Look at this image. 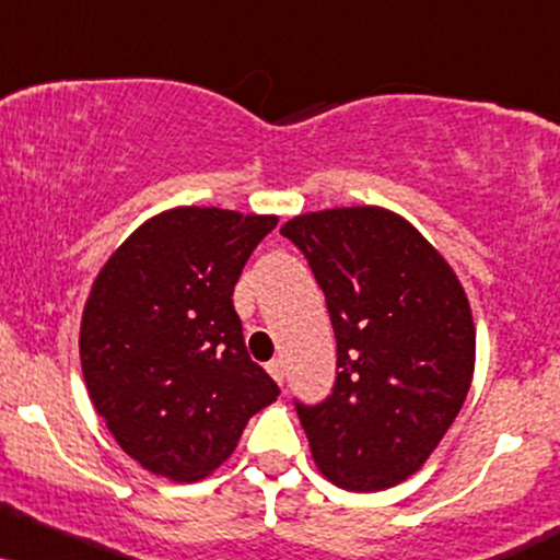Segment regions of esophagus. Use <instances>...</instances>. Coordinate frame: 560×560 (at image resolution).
<instances>
[{"mask_svg":"<svg viewBox=\"0 0 560 560\" xmlns=\"http://www.w3.org/2000/svg\"><path fill=\"white\" fill-rule=\"evenodd\" d=\"M266 368H268V373H271V378L281 386V383H284V362L271 360Z\"/></svg>","mask_w":560,"mask_h":560,"instance_id":"obj_1","label":"esophagus"}]
</instances>
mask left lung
<instances>
[{"label":"left lung","instance_id":"8db88e82","mask_svg":"<svg viewBox=\"0 0 560 560\" xmlns=\"http://www.w3.org/2000/svg\"><path fill=\"white\" fill-rule=\"evenodd\" d=\"M326 294L336 383L298 407L334 485L386 490L433 454L467 399L475 323L464 287L417 229L378 206L294 215L281 226Z\"/></svg>","mask_w":560,"mask_h":560}]
</instances>
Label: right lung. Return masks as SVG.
Returning a JSON list of instances; mask_svg holds the SVG:
<instances>
[{
	"instance_id": "obj_1",
	"label": "right lung",
	"mask_w": 560,
	"mask_h": 560,
	"mask_svg": "<svg viewBox=\"0 0 560 560\" xmlns=\"http://www.w3.org/2000/svg\"><path fill=\"white\" fill-rule=\"evenodd\" d=\"M276 215L182 206L106 260L80 323V365L114 441L192 482L224 464L279 386L250 360L232 294Z\"/></svg>"
}]
</instances>
